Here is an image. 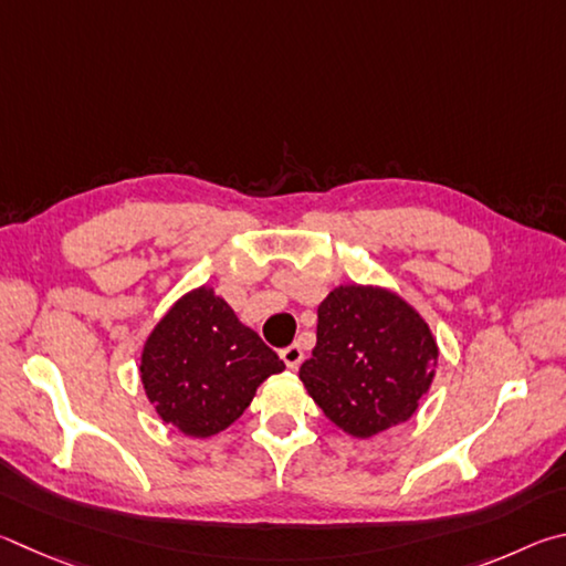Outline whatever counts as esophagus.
Masks as SVG:
<instances>
[{
	"mask_svg": "<svg viewBox=\"0 0 566 566\" xmlns=\"http://www.w3.org/2000/svg\"><path fill=\"white\" fill-rule=\"evenodd\" d=\"M281 358H283L285 365H289L291 370H295L303 363V348H301L298 343H293V345H289V348L281 350Z\"/></svg>",
	"mask_w": 566,
	"mask_h": 566,
	"instance_id": "obj_1",
	"label": "esophagus"
}]
</instances>
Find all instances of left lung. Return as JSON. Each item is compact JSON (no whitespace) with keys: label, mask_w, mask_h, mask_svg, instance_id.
Wrapping results in <instances>:
<instances>
[{"label":"left lung","mask_w":566,"mask_h":566,"mask_svg":"<svg viewBox=\"0 0 566 566\" xmlns=\"http://www.w3.org/2000/svg\"><path fill=\"white\" fill-rule=\"evenodd\" d=\"M438 343L390 291L340 285L318 308V343L301 380L325 418L353 438L405 422L430 390Z\"/></svg>","instance_id":"8db88e82"}]
</instances>
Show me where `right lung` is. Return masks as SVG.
<instances>
[{
  "label": "right lung",
  "mask_w": 566,
  "mask_h": 566,
  "mask_svg": "<svg viewBox=\"0 0 566 566\" xmlns=\"http://www.w3.org/2000/svg\"><path fill=\"white\" fill-rule=\"evenodd\" d=\"M283 360L211 289L184 295L148 335L142 382L164 422L211 438L241 418Z\"/></svg>",
  "instance_id": "add662e5"
}]
</instances>
